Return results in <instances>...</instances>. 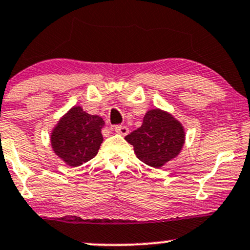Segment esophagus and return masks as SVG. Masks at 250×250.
<instances>
[{"label": "esophagus", "instance_id": "obj_1", "mask_svg": "<svg viewBox=\"0 0 250 250\" xmlns=\"http://www.w3.org/2000/svg\"><path fill=\"white\" fill-rule=\"evenodd\" d=\"M115 132L121 134V135H127L128 132H129V129H128V127H125V125H117L114 127Z\"/></svg>", "mask_w": 250, "mask_h": 250}]
</instances>
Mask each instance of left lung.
Here are the masks:
<instances>
[{"mask_svg": "<svg viewBox=\"0 0 250 250\" xmlns=\"http://www.w3.org/2000/svg\"><path fill=\"white\" fill-rule=\"evenodd\" d=\"M182 125L159 109L149 110L140 128L125 136L136 157L145 164L160 167L180 153L185 144Z\"/></svg>", "mask_w": 250, "mask_h": 250, "instance_id": "left-lung-1", "label": "left lung"}]
</instances>
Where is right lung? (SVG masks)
Segmentation results:
<instances>
[{"mask_svg":"<svg viewBox=\"0 0 250 250\" xmlns=\"http://www.w3.org/2000/svg\"><path fill=\"white\" fill-rule=\"evenodd\" d=\"M103 118L86 114L74 106L63 116L51 133L55 153L70 167H78L93 158L103 143Z\"/></svg>","mask_w":250,"mask_h":250,"instance_id":"obj_1","label":"right lung"}]
</instances>
